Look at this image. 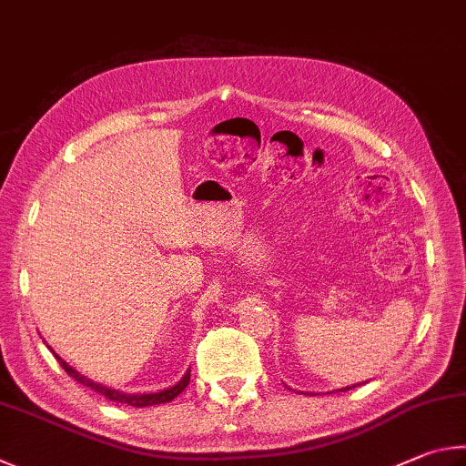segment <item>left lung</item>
Instances as JSON below:
<instances>
[{
    "mask_svg": "<svg viewBox=\"0 0 466 466\" xmlns=\"http://www.w3.org/2000/svg\"><path fill=\"white\" fill-rule=\"evenodd\" d=\"M350 389H352V387H348V389H341V390H350Z\"/></svg>",
    "mask_w": 466,
    "mask_h": 466,
    "instance_id": "1",
    "label": "left lung"
}]
</instances>
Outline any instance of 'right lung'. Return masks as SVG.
Returning a JSON list of instances; mask_svg holds the SVG:
<instances>
[{
    "label": "right lung",
    "instance_id": "1",
    "mask_svg": "<svg viewBox=\"0 0 466 466\" xmlns=\"http://www.w3.org/2000/svg\"><path fill=\"white\" fill-rule=\"evenodd\" d=\"M55 358H56V362H59L61 369H63L65 372H67L73 380L79 382V385L89 387V389L94 390V393L102 395V397H106V399H110V401L127 403V405H130V407H151V405H161V403H169V401H174V399H176L179 393H182V390L187 387V382H190V372H186V374H184V379L179 380L177 385L169 387V389H166V390H159V393L127 395V393H120V390H114V389H108V387L97 385V382L87 380L86 377H81V374H77L76 370H73L67 362L61 360L59 356H55Z\"/></svg>",
    "mask_w": 466,
    "mask_h": 466
}]
</instances>
